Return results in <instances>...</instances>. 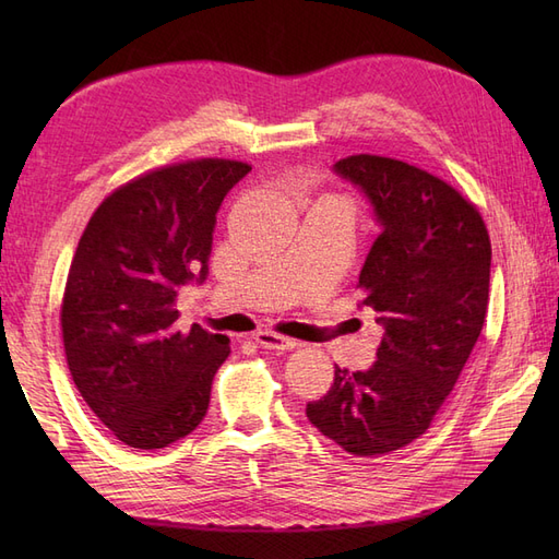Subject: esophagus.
Wrapping results in <instances>:
<instances>
[{
	"mask_svg": "<svg viewBox=\"0 0 559 559\" xmlns=\"http://www.w3.org/2000/svg\"><path fill=\"white\" fill-rule=\"evenodd\" d=\"M253 337H257V343L261 347H267V349H294L296 347L294 337H286L275 331H259Z\"/></svg>",
	"mask_w": 559,
	"mask_h": 559,
	"instance_id": "obj_1",
	"label": "esophagus"
}]
</instances>
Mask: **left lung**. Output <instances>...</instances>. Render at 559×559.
<instances>
[{
  "label": "left lung",
  "mask_w": 559,
  "mask_h": 559,
  "mask_svg": "<svg viewBox=\"0 0 559 559\" xmlns=\"http://www.w3.org/2000/svg\"><path fill=\"white\" fill-rule=\"evenodd\" d=\"M335 173L361 186L382 233L357 289L384 335L368 370L335 366L310 401L312 425L354 456H380L425 433L460 378L489 300L487 226L448 181L396 158L357 154Z\"/></svg>",
  "instance_id": "1"
}]
</instances>
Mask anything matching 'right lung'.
<instances>
[{
	"label": "right lung",
	"mask_w": 559,
	"mask_h": 559,
	"mask_svg": "<svg viewBox=\"0 0 559 559\" xmlns=\"http://www.w3.org/2000/svg\"><path fill=\"white\" fill-rule=\"evenodd\" d=\"M249 170L230 158L156 167L114 189L81 235L60 310L64 357L88 408L130 448H167L207 413L230 341L179 331L175 300L207 277L216 212Z\"/></svg>",
	"instance_id": "obj_1"
}]
</instances>
